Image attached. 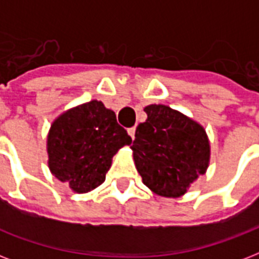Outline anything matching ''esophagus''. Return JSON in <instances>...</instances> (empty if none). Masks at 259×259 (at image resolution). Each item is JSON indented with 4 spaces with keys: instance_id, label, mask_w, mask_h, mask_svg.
Here are the masks:
<instances>
[{
    "instance_id": "1",
    "label": "esophagus",
    "mask_w": 259,
    "mask_h": 259,
    "mask_svg": "<svg viewBox=\"0 0 259 259\" xmlns=\"http://www.w3.org/2000/svg\"><path fill=\"white\" fill-rule=\"evenodd\" d=\"M127 133H129V136L132 137V140H134V134H136V127H129L127 129Z\"/></svg>"
}]
</instances>
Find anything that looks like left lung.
<instances>
[{
  "label": "left lung",
  "instance_id": "1",
  "mask_svg": "<svg viewBox=\"0 0 259 259\" xmlns=\"http://www.w3.org/2000/svg\"><path fill=\"white\" fill-rule=\"evenodd\" d=\"M144 110L148 119L137 126L130 146L138 173L160 196H181L208 166L205 130L168 106L150 105Z\"/></svg>",
  "mask_w": 259,
  "mask_h": 259
}]
</instances>
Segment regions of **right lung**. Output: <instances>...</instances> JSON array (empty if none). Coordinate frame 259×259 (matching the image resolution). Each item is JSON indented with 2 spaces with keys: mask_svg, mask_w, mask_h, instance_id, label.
<instances>
[{
  "mask_svg": "<svg viewBox=\"0 0 259 259\" xmlns=\"http://www.w3.org/2000/svg\"><path fill=\"white\" fill-rule=\"evenodd\" d=\"M130 142L114 111L91 101L52 123L47 142L50 169L75 192H89L105 181L113 156Z\"/></svg>",
  "mask_w": 259,
  "mask_h": 259,
  "instance_id": "add662e5",
  "label": "right lung"
}]
</instances>
